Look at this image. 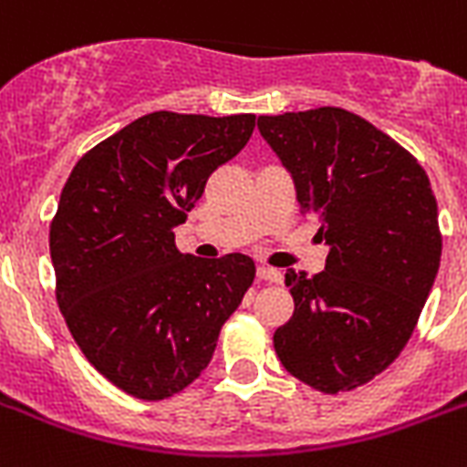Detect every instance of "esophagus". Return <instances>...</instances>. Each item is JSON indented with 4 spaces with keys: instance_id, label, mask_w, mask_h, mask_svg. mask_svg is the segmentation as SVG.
Wrapping results in <instances>:
<instances>
[{
    "instance_id": "34e87169",
    "label": "esophagus",
    "mask_w": 467,
    "mask_h": 467,
    "mask_svg": "<svg viewBox=\"0 0 467 467\" xmlns=\"http://www.w3.org/2000/svg\"><path fill=\"white\" fill-rule=\"evenodd\" d=\"M256 273H259L261 280H268V283H280V280H283V273L275 271V268L271 266H259Z\"/></svg>"
}]
</instances>
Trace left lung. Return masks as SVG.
Here are the masks:
<instances>
[{
	"label": "left lung",
	"instance_id": "obj_1",
	"mask_svg": "<svg viewBox=\"0 0 467 467\" xmlns=\"http://www.w3.org/2000/svg\"><path fill=\"white\" fill-rule=\"evenodd\" d=\"M259 131L328 244L321 273H285L295 312L273 333L275 355L317 391H352L400 355L437 278L441 233L430 177L348 109L264 115Z\"/></svg>",
	"mask_w": 467,
	"mask_h": 467
}]
</instances>
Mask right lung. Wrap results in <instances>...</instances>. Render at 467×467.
Here are the masks:
<instances>
[{
  "label": "right lung",
  "instance_id": "add662e5",
  "mask_svg": "<svg viewBox=\"0 0 467 467\" xmlns=\"http://www.w3.org/2000/svg\"><path fill=\"white\" fill-rule=\"evenodd\" d=\"M254 127V115L150 112L90 148L64 184L49 225L57 305L86 359L129 396L187 389L254 283L249 256L196 259L172 233Z\"/></svg>",
  "mask_w": 467,
  "mask_h": 467
}]
</instances>
